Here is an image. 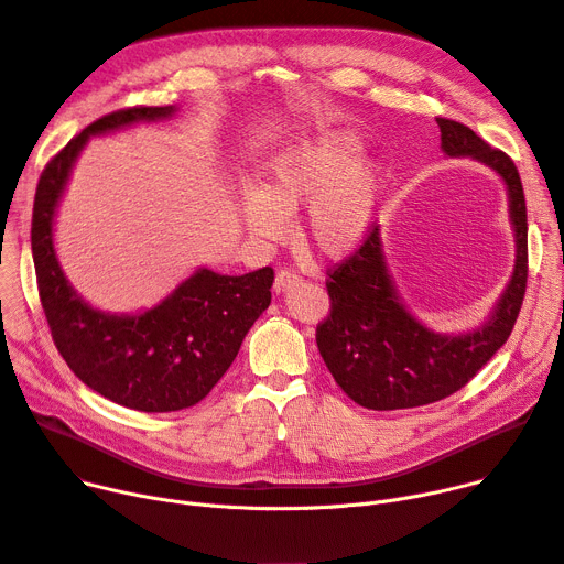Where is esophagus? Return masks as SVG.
I'll return each instance as SVG.
<instances>
[{
	"label": "esophagus",
	"instance_id": "34e87169",
	"mask_svg": "<svg viewBox=\"0 0 564 564\" xmlns=\"http://www.w3.org/2000/svg\"><path fill=\"white\" fill-rule=\"evenodd\" d=\"M299 274H294V272H290V270H281L279 274H276V279H274V290L281 294V292H285V290H290V288H294V285H299Z\"/></svg>",
	"mask_w": 564,
	"mask_h": 564
}]
</instances>
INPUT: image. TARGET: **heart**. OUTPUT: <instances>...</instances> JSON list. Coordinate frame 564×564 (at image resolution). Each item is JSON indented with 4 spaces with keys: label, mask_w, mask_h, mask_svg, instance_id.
I'll return each instance as SVG.
<instances>
[{
    "label": "heart",
    "mask_w": 564,
    "mask_h": 564,
    "mask_svg": "<svg viewBox=\"0 0 564 564\" xmlns=\"http://www.w3.org/2000/svg\"><path fill=\"white\" fill-rule=\"evenodd\" d=\"M390 167L365 156L349 129H322L274 152L260 172V185L238 195L245 231L260 242L288 234L290 215L306 208V236L324 256L340 258L358 249L377 221Z\"/></svg>",
    "instance_id": "b5f03b06"
}]
</instances>
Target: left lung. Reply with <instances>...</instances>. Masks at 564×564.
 <instances>
[{"instance_id":"left-lung-1","label":"left lung","mask_w":564,"mask_h":564,"mask_svg":"<svg viewBox=\"0 0 564 564\" xmlns=\"http://www.w3.org/2000/svg\"><path fill=\"white\" fill-rule=\"evenodd\" d=\"M437 127L444 156L471 159L503 181L514 268L482 324L458 335L437 333L403 304L381 229L373 227L362 247L328 272L330 315L317 326V349L335 383L362 408H415L465 388L506 345L527 292V199L514 163L460 122L437 118Z\"/></svg>"}]
</instances>
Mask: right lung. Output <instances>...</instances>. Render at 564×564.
Wrapping results in <instances>:
<instances>
[{"label": "right lung", "mask_w": 564, "mask_h": 564, "mask_svg": "<svg viewBox=\"0 0 564 564\" xmlns=\"http://www.w3.org/2000/svg\"><path fill=\"white\" fill-rule=\"evenodd\" d=\"M176 110L138 106L93 122L43 170L33 202V265L56 349L90 390L140 412H174L199 403L227 373L245 335L272 302V268L242 276L199 268L140 313L95 308L67 281L54 247V224L84 147L95 135L167 120Z\"/></svg>", "instance_id": "right-lung-1"}]
</instances>
